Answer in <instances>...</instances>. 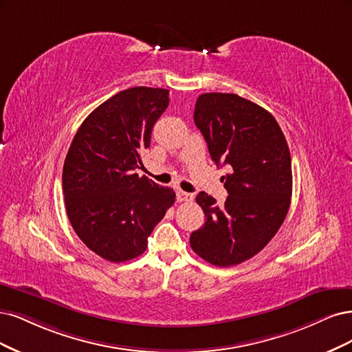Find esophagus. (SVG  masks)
Here are the masks:
<instances>
[{"label": "esophagus", "instance_id": "esophagus-1", "mask_svg": "<svg viewBox=\"0 0 352 352\" xmlns=\"http://www.w3.org/2000/svg\"><path fill=\"white\" fill-rule=\"evenodd\" d=\"M192 197H195V196H192L191 192H187V191H183V190H178V192H177L178 201H191Z\"/></svg>", "mask_w": 352, "mask_h": 352}]
</instances>
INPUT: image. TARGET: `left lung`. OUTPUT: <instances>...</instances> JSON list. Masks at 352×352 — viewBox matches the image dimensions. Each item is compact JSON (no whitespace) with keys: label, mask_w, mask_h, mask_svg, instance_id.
I'll list each match as a JSON object with an SVG mask.
<instances>
[{"label":"left lung","mask_w":352,"mask_h":352,"mask_svg":"<svg viewBox=\"0 0 352 352\" xmlns=\"http://www.w3.org/2000/svg\"><path fill=\"white\" fill-rule=\"evenodd\" d=\"M195 124L222 177L223 206L205 191L197 205L206 222L191 232L192 252L214 266H234L263 250L285 219L292 195L288 143L274 116L235 94H203Z\"/></svg>","instance_id":"left-lung-1"}]
</instances>
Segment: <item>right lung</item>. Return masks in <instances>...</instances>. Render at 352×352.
<instances>
[{
    "label": "right lung",
    "mask_w": 352,
    "mask_h": 352,
    "mask_svg": "<svg viewBox=\"0 0 352 352\" xmlns=\"http://www.w3.org/2000/svg\"><path fill=\"white\" fill-rule=\"evenodd\" d=\"M169 104V90L131 87L118 92L77 130L63 168L67 217L78 238L108 262L140 256L175 191L139 177L142 152Z\"/></svg>",
    "instance_id": "right-lung-1"
}]
</instances>
